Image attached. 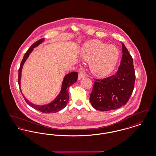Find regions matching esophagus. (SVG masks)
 Segmentation results:
<instances>
[{"mask_svg":"<svg viewBox=\"0 0 156 156\" xmlns=\"http://www.w3.org/2000/svg\"><path fill=\"white\" fill-rule=\"evenodd\" d=\"M86 74L84 72H80L78 74V80H81L82 78L85 77Z\"/></svg>","mask_w":156,"mask_h":156,"instance_id":"esophagus-1","label":"esophagus"}]
</instances>
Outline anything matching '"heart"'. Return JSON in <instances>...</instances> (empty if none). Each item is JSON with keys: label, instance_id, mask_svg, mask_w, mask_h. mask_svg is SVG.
<instances>
[{"label": "heart", "instance_id": "obj_1", "mask_svg": "<svg viewBox=\"0 0 156 156\" xmlns=\"http://www.w3.org/2000/svg\"><path fill=\"white\" fill-rule=\"evenodd\" d=\"M118 49L99 40H92L84 45L82 58L90 61V68L95 74L105 76L111 73L118 61Z\"/></svg>", "mask_w": 156, "mask_h": 156}]
</instances>
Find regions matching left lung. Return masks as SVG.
I'll return each mask as SVG.
<instances>
[{"label":"left lung","instance_id":"1","mask_svg":"<svg viewBox=\"0 0 156 156\" xmlns=\"http://www.w3.org/2000/svg\"><path fill=\"white\" fill-rule=\"evenodd\" d=\"M123 55L115 74L103 79H95L89 100L98 111H108L126 105L132 94L136 75L133 61L124 44Z\"/></svg>","mask_w":156,"mask_h":156}]
</instances>
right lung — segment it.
I'll use <instances>...</instances> for the list:
<instances>
[{
  "instance_id": "1",
  "label": "right lung",
  "mask_w": 156,
  "mask_h": 156,
  "mask_svg": "<svg viewBox=\"0 0 156 156\" xmlns=\"http://www.w3.org/2000/svg\"><path fill=\"white\" fill-rule=\"evenodd\" d=\"M44 40V38H41L39 40L35 42L34 44L31 45L30 46V48L29 50L26 52L24 55L23 58L21 62L20 68L19 69V76H18V83L19 85V88L21 91L20 89V78H21V72L22 69L23 65L24 64V62L26 61L27 57H29L30 52L32 51L33 48L37 46L40 43H41ZM78 74L76 72H72L71 73H69L66 75L64 81L62 82V89L61 90V92L58 97H57L54 101H52L51 103L45 105H36L34 104H33L29 102L28 100H27L23 96V98H24V100L27 103L28 105H29L30 106H31L33 108L36 109L38 111L43 112V113H55L59 111L62 110L63 108H64L66 105H67V102L69 100V94L68 92V88L72 85L75 82L77 81V78H78ZM22 92V91H21Z\"/></svg>"
}]
</instances>
